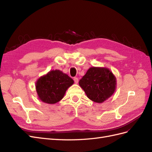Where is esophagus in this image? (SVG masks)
I'll return each instance as SVG.
<instances>
[{
    "label": "esophagus",
    "instance_id": "1",
    "mask_svg": "<svg viewBox=\"0 0 152 152\" xmlns=\"http://www.w3.org/2000/svg\"><path fill=\"white\" fill-rule=\"evenodd\" d=\"M73 80H74V81H75V83H78V78H77V77H74Z\"/></svg>",
    "mask_w": 152,
    "mask_h": 152
}]
</instances>
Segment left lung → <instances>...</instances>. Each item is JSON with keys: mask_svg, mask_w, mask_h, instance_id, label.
Returning a JSON list of instances; mask_svg holds the SVG:
<instances>
[{"mask_svg": "<svg viewBox=\"0 0 152 152\" xmlns=\"http://www.w3.org/2000/svg\"><path fill=\"white\" fill-rule=\"evenodd\" d=\"M79 85L90 100L102 103L115 92L116 81L107 68L93 67L80 80Z\"/></svg>", "mask_w": 152, "mask_h": 152, "instance_id": "left-lung-1", "label": "left lung"}]
</instances>
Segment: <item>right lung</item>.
I'll return each mask as SVG.
<instances>
[{
  "label": "right lung",
  "instance_id": "obj_1",
  "mask_svg": "<svg viewBox=\"0 0 152 152\" xmlns=\"http://www.w3.org/2000/svg\"><path fill=\"white\" fill-rule=\"evenodd\" d=\"M74 81L60 70H52L39 78L36 83L38 97L42 102L55 104L64 97Z\"/></svg>",
  "mask_w": 152,
  "mask_h": 152
}]
</instances>
